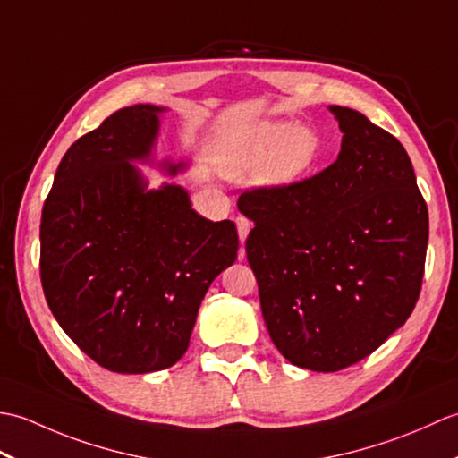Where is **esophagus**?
<instances>
[{
	"label": "esophagus",
	"mask_w": 458,
	"mask_h": 458,
	"mask_svg": "<svg viewBox=\"0 0 458 458\" xmlns=\"http://www.w3.org/2000/svg\"><path fill=\"white\" fill-rule=\"evenodd\" d=\"M236 226H238L240 244L244 246V242H246V238H248V234H250V230H251V222H250L246 216H238V218H236ZM240 259H244V248L240 250Z\"/></svg>",
	"instance_id": "1"
}]
</instances>
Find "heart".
I'll use <instances>...</instances> for the list:
<instances>
[{
  "mask_svg": "<svg viewBox=\"0 0 458 458\" xmlns=\"http://www.w3.org/2000/svg\"><path fill=\"white\" fill-rule=\"evenodd\" d=\"M317 151L318 140L307 125L264 123L228 153L224 173L228 177L258 173L267 187H285L313 165Z\"/></svg>",
  "mask_w": 458,
  "mask_h": 458,
  "instance_id": "heart-1",
  "label": "heart"
}]
</instances>
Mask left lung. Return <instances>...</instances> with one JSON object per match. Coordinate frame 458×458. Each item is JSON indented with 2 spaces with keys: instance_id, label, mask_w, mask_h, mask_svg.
I'll use <instances>...</instances> for the list:
<instances>
[{
  "instance_id": "1",
  "label": "left lung",
  "mask_w": 458,
  "mask_h": 458,
  "mask_svg": "<svg viewBox=\"0 0 458 458\" xmlns=\"http://www.w3.org/2000/svg\"><path fill=\"white\" fill-rule=\"evenodd\" d=\"M328 110L344 133L330 167L238 199L254 220L246 254L269 336L313 372L360 362L410 318L429 240L403 145L364 114Z\"/></svg>"
}]
</instances>
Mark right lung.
Returning a JSON list of instances; mask_svg holds the SVG:
<instances>
[{
	"mask_svg": "<svg viewBox=\"0 0 458 458\" xmlns=\"http://www.w3.org/2000/svg\"><path fill=\"white\" fill-rule=\"evenodd\" d=\"M165 108L135 104L76 140L41 216V284L56 323L84 354L118 374H148L187 352L199 307L236 261L232 220L210 222L189 192L148 189ZM177 174L187 163L163 161Z\"/></svg>",
	"mask_w": 458,
	"mask_h": 458,
	"instance_id": "1",
	"label": "right lung"
}]
</instances>
